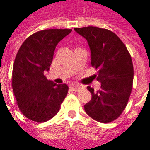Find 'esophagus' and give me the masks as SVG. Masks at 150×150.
I'll use <instances>...</instances> for the list:
<instances>
[{"instance_id":"34e87169","label":"esophagus","mask_w":150,"mask_h":150,"mask_svg":"<svg viewBox=\"0 0 150 150\" xmlns=\"http://www.w3.org/2000/svg\"><path fill=\"white\" fill-rule=\"evenodd\" d=\"M70 88H71L73 91H78L82 88V86L79 84H76V83H72V84L70 85Z\"/></svg>"}]
</instances>
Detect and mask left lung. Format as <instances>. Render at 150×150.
Masks as SVG:
<instances>
[{
	"mask_svg": "<svg viewBox=\"0 0 150 150\" xmlns=\"http://www.w3.org/2000/svg\"><path fill=\"white\" fill-rule=\"evenodd\" d=\"M74 30L88 41L91 66L98 69L96 77L101 83L97 91L88 87L91 99L84 105L85 112L96 121L112 122L125 110L132 91L131 55L120 38L108 30L95 26Z\"/></svg>",
	"mask_w": 150,
	"mask_h": 150,
	"instance_id": "left-lung-1",
	"label": "left lung"
}]
</instances>
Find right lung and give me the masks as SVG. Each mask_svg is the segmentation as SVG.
Instances as JSON below:
<instances>
[{
  "label": "right lung",
  "mask_w": 150,
  "mask_h": 150,
  "mask_svg": "<svg viewBox=\"0 0 150 150\" xmlns=\"http://www.w3.org/2000/svg\"><path fill=\"white\" fill-rule=\"evenodd\" d=\"M72 30L50 29L25 40L15 58L12 87L21 113L35 122L55 116L68 92L65 83L56 84L44 75L52 63L56 46Z\"/></svg>",
  "instance_id": "1"
}]
</instances>
